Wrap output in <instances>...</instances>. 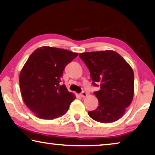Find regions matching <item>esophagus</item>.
Wrapping results in <instances>:
<instances>
[{
  "instance_id": "1",
  "label": "esophagus",
  "mask_w": 155,
  "mask_h": 155,
  "mask_svg": "<svg viewBox=\"0 0 155 155\" xmlns=\"http://www.w3.org/2000/svg\"><path fill=\"white\" fill-rule=\"evenodd\" d=\"M80 96L82 97V98H85V97L87 96V93L85 92V91H83V92L80 94Z\"/></svg>"
}]
</instances>
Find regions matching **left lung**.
<instances>
[{
	"label": "left lung",
	"instance_id": "8db88e82",
	"mask_svg": "<svg viewBox=\"0 0 155 155\" xmlns=\"http://www.w3.org/2000/svg\"><path fill=\"white\" fill-rule=\"evenodd\" d=\"M90 70L93 85L101 90L94 92L99 105L89 111L91 118L111 123L121 118L134 95V73L130 65L117 52L111 50L79 54Z\"/></svg>",
	"mask_w": 155,
	"mask_h": 155
}]
</instances>
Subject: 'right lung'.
Masks as SVG:
<instances>
[{
    "label": "right lung",
    "mask_w": 155,
    "mask_h": 155,
    "mask_svg": "<svg viewBox=\"0 0 155 155\" xmlns=\"http://www.w3.org/2000/svg\"><path fill=\"white\" fill-rule=\"evenodd\" d=\"M78 53L50 46L37 48L21 70L20 92L25 104L40 119L61 117L76 98L65 85H59L65 67Z\"/></svg>",
    "instance_id": "right-lung-1"
}]
</instances>
